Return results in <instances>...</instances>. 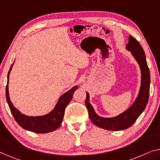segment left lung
<instances>
[{
    "instance_id": "obj_1",
    "label": "left lung",
    "mask_w": 160,
    "mask_h": 160,
    "mask_svg": "<svg viewBox=\"0 0 160 160\" xmlns=\"http://www.w3.org/2000/svg\"><path fill=\"white\" fill-rule=\"evenodd\" d=\"M126 48L131 52L141 70V86L139 92L131 107L116 117H102L95 112L89 102V94L87 92L85 104L91 121L96 126L110 131H120L131 127L143 112L149 100L150 73L147 66L144 51L140 43L132 36H129V43L127 44Z\"/></svg>"
}]
</instances>
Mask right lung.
<instances>
[{
    "instance_id": "right-lung-1",
    "label": "right lung",
    "mask_w": 160,
    "mask_h": 160,
    "mask_svg": "<svg viewBox=\"0 0 160 160\" xmlns=\"http://www.w3.org/2000/svg\"><path fill=\"white\" fill-rule=\"evenodd\" d=\"M14 62L12 63L8 73V82L6 88V100L9 106L10 110L13 114L15 120L24 129L28 130L35 133L43 134L53 132L61 126L64 116L65 109L71 100L72 99L73 93L78 88V86H75L62 94L58 99L57 103L51 112L46 115L38 117H30L22 114L12 104L9 97L8 92V81L9 74L13 67Z\"/></svg>"
}]
</instances>
